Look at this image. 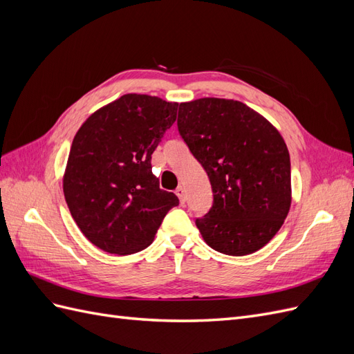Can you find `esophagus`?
<instances>
[{"label":"esophagus","mask_w":354,"mask_h":354,"mask_svg":"<svg viewBox=\"0 0 354 354\" xmlns=\"http://www.w3.org/2000/svg\"><path fill=\"white\" fill-rule=\"evenodd\" d=\"M176 195L178 196L180 203H185V202H186V194H185V189L181 187V186H178V187L176 189Z\"/></svg>","instance_id":"1"}]
</instances>
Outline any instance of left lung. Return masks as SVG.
<instances>
[{
    "label": "left lung",
    "mask_w": 354,
    "mask_h": 354,
    "mask_svg": "<svg viewBox=\"0 0 354 354\" xmlns=\"http://www.w3.org/2000/svg\"><path fill=\"white\" fill-rule=\"evenodd\" d=\"M178 133L205 169L212 207L196 226L212 250L259 251L291 207V160L276 128L248 106L205 97L181 103Z\"/></svg>",
    "instance_id": "8db88e82"
}]
</instances>
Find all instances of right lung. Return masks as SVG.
Here are the masks:
<instances>
[{
  "label": "right lung",
  "mask_w": 354,
  "mask_h": 354,
  "mask_svg": "<svg viewBox=\"0 0 354 354\" xmlns=\"http://www.w3.org/2000/svg\"><path fill=\"white\" fill-rule=\"evenodd\" d=\"M177 106L125 94L93 113L75 136L63 192L72 218L97 248L118 255L147 248L178 205L173 192L159 187L151 164Z\"/></svg>",
  "instance_id": "add662e5"
}]
</instances>
